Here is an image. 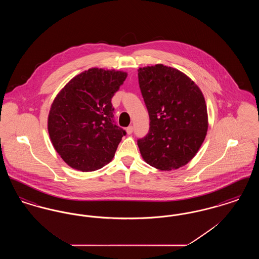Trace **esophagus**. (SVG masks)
<instances>
[{"mask_svg":"<svg viewBox=\"0 0 259 259\" xmlns=\"http://www.w3.org/2000/svg\"><path fill=\"white\" fill-rule=\"evenodd\" d=\"M126 132H127V134H132L133 133V126H128L127 128H126Z\"/></svg>","mask_w":259,"mask_h":259,"instance_id":"obj_1","label":"esophagus"}]
</instances>
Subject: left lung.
<instances>
[{"mask_svg": "<svg viewBox=\"0 0 259 259\" xmlns=\"http://www.w3.org/2000/svg\"><path fill=\"white\" fill-rule=\"evenodd\" d=\"M139 84L149 115L148 135L138 140L150 166L172 171L197 153L208 131L204 95L190 77L162 64L138 70Z\"/></svg>", "mask_w": 259, "mask_h": 259, "instance_id": "8db88e82", "label": "left lung"}]
</instances>
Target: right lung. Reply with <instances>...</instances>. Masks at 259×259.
Masks as SVG:
<instances>
[{
	"instance_id": "1",
	"label": "right lung",
	"mask_w": 259,
	"mask_h": 259,
	"mask_svg": "<svg viewBox=\"0 0 259 259\" xmlns=\"http://www.w3.org/2000/svg\"><path fill=\"white\" fill-rule=\"evenodd\" d=\"M127 73L91 68L73 77L53 100L51 143L73 169L93 172L111 162L126 132L113 121L111 98Z\"/></svg>"
}]
</instances>
